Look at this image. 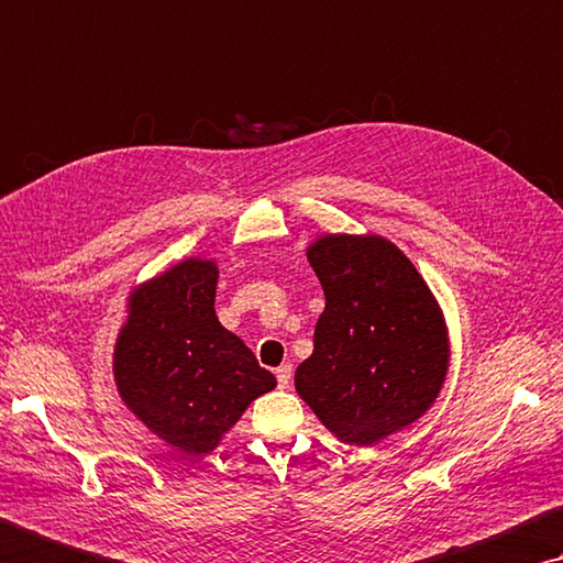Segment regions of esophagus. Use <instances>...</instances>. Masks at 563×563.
I'll return each instance as SVG.
<instances>
[{
	"label": "esophagus",
	"mask_w": 563,
	"mask_h": 563,
	"mask_svg": "<svg viewBox=\"0 0 563 563\" xmlns=\"http://www.w3.org/2000/svg\"><path fill=\"white\" fill-rule=\"evenodd\" d=\"M290 376H292V364H280L278 369H275V379H278L280 388L290 386Z\"/></svg>",
	"instance_id": "1"
}]
</instances>
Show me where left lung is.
<instances>
[{
	"instance_id": "1",
	"label": "left lung",
	"mask_w": 563,
	"mask_h": 563,
	"mask_svg": "<svg viewBox=\"0 0 563 563\" xmlns=\"http://www.w3.org/2000/svg\"><path fill=\"white\" fill-rule=\"evenodd\" d=\"M324 290L314 350L295 388L342 443L374 445L441 394L451 342L441 305L384 236L327 233L308 249Z\"/></svg>"
}]
</instances>
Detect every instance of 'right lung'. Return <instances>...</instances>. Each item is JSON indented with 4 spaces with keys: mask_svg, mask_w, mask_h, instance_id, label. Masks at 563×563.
Here are the masks:
<instances>
[{
    "mask_svg": "<svg viewBox=\"0 0 563 563\" xmlns=\"http://www.w3.org/2000/svg\"><path fill=\"white\" fill-rule=\"evenodd\" d=\"M219 268L187 258L128 298L112 374L125 406L167 445L207 455L275 376L219 322Z\"/></svg>",
    "mask_w": 563,
    "mask_h": 563,
    "instance_id": "add662e5",
    "label": "right lung"
}]
</instances>
